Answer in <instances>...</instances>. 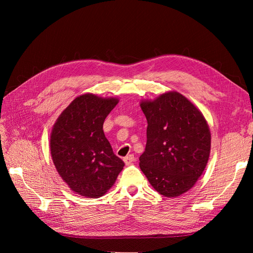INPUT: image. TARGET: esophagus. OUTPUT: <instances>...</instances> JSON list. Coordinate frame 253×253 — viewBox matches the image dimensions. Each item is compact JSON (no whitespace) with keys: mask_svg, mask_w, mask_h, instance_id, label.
<instances>
[{"mask_svg":"<svg viewBox=\"0 0 253 253\" xmlns=\"http://www.w3.org/2000/svg\"><path fill=\"white\" fill-rule=\"evenodd\" d=\"M134 160H135V157H134L133 154H129V155H127V156H126V157L124 158V162H125V164H126V166L131 165V164L134 162Z\"/></svg>","mask_w":253,"mask_h":253,"instance_id":"esophagus-1","label":"esophagus"}]
</instances>
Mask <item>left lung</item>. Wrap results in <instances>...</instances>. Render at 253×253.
Returning a JSON list of instances; mask_svg holds the SVG:
<instances>
[{
    "instance_id": "8db88e82",
    "label": "left lung",
    "mask_w": 253,
    "mask_h": 253,
    "mask_svg": "<svg viewBox=\"0 0 253 253\" xmlns=\"http://www.w3.org/2000/svg\"><path fill=\"white\" fill-rule=\"evenodd\" d=\"M148 120L139 167L159 194L176 197L192 188L208 163L209 126L202 112L177 91L140 102Z\"/></svg>"
}]
</instances>
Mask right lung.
I'll return each mask as SVG.
<instances>
[{"mask_svg": "<svg viewBox=\"0 0 253 253\" xmlns=\"http://www.w3.org/2000/svg\"><path fill=\"white\" fill-rule=\"evenodd\" d=\"M117 98L84 94L61 113L50 134V154L59 175L79 195L98 198L116 181L125 163L103 132Z\"/></svg>", "mask_w": 253, "mask_h": 253, "instance_id": "1", "label": "right lung"}]
</instances>
